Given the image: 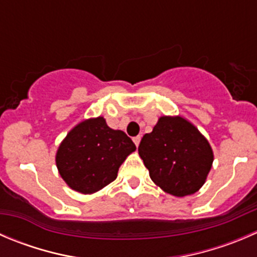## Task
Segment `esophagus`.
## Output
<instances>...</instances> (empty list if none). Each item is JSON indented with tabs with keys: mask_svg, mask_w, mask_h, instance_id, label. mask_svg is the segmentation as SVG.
Returning <instances> with one entry per match:
<instances>
[{
	"mask_svg": "<svg viewBox=\"0 0 257 257\" xmlns=\"http://www.w3.org/2000/svg\"><path fill=\"white\" fill-rule=\"evenodd\" d=\"M141 139H142V137H141V136H137V137H134V138H133L134 144H136L137 147H138V146H139V143H141Z\"/></svg>",
	"mask_w": 257,
	"mask_h": 257,
	"instance_id": "1",
	"label": "esophagus"
}]
</instances>
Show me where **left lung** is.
I'll list each match as a JSON object with an SVG mask.
<instances>
[{"label": "left lung", "instance_id": "1", "mask_svg": "<svg viewBox=\"0 0 257 257\" xmlns=\"http://www.w3.org/2000/svg\"><path fill=\"white\" fill-rule=\"evenodd\" d=\"M138 152L152 181L177 197L198 191L213 162L207 139L181 116L159 118L152 133L142 138Z\"/></svg>", "mask_w": 257, "mask_h": 257}]
</instances>
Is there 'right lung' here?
<instances>
[{
    "mask_svg": "<svg viewBox=\"0 0 257 257\" xmlns=\"http://www.w3.org/2000/svg\"><path fill=\"white\" fill-rule=\"evenodd\" d=\"M134 151L136 144L124 132L109 128L99 116L81 121L66 136L56 166L71 188L94 193L116 178L119 167Z\"/></svg>",
    "mask_w": 257,
    "mask_h": 257,
    "instance_id": "right-lung-1",
    "label": "right lung"
}]
</instances>
